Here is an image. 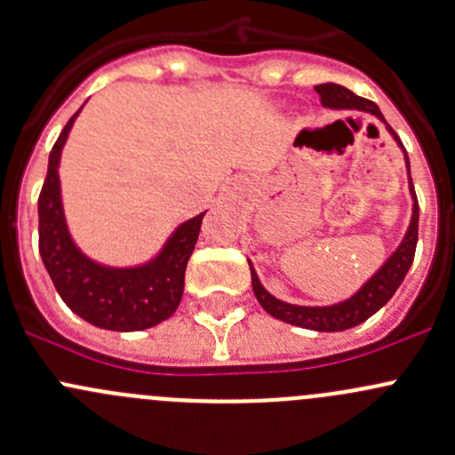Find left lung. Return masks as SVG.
I'll list each match as a JSON object with an SVG mask.
<instances>
[{"instance_id":"left-lung-1","label":"left lung","mask_w":455,"mask_h":455,"mask_svg":"<svg viewBox=\"0 0 455 455\" xmlns=\"http://www.w3.org/2000/svg\"><path fill=\"white\" fill-rule=\"evenodd\" d=\"M315 90L316 94H319L321 105H323V108L359 109V112H368L371 116L379 118V121H383L389 134L394 136V140H396L398 145H401V149L405 151L401 139H398L396 132L387 125V121L383 118L380 109L376 108V103H371L368 99H361V96H356L355 92H350L347 87L337 85V84H321L316 85ZM405 164H407V176H410V194H411V200H414V204H411L410 227H407V233L405 237H403L401 244H398V249L394 251V253L387 257V261H385V264L371 275L368 282L359 288V292H355L350 299L334 306L286 304V301H279L277 297H273L264 286H261L253 264L249 261L253 292L266 313L275 316V319L286 321V323L291 325H299V328H306V330H316V332H341V330L355 328V325L363 323L365 319H370L371 315L379 313V310L392 299L394 292L398 291V286H401L403 279H405L411 261H414L416 242H419V200H416L414 182H411L407 151H405Z\"/></svg>"}]
</instances>
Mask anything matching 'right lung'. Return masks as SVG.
<instances>
[{
	"mask_svg": "<svg viewBox=\"0 0 455 455\" xmlns=\"http://www.w3.org/2000/svg\"><path fill=\"white\" fill-rule=\"evenodd\" d=\"M81 112V109H79ZM54 142L39 194V253L68 308L96 328L132 332L158 325L176 313L185 291L187 261L196 249L204 213L182 222L163 251L134 268L103 266L81 253L68 231L59 182V160L75 118Z\"/></svg>",
	"mask_w": 455,
	"mask_h": 455,
	"instance_id": "1",
	"label": "right lung"
}]
</instances>
